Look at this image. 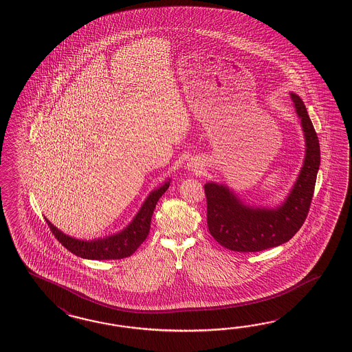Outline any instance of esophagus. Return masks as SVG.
<instances>
[{
    "instance_id": "1",
    "label": "esophagus",
    "mask_w": 352,
    "mask_h": 352,
    "mask_svg": "<svg viewBox=\"0 0 352 352\" xmlns=\"http://www.w3.org/2000/svg\"><path fill=\"white\" fill-rule=\"evenodd\" d=\"M187 166H188L189 172H198L199 169H202V165L197 160H190L188 164H187Z\"/></svg>"
}]
</instances>
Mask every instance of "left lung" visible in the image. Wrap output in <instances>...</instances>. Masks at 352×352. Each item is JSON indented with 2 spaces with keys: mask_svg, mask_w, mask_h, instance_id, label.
<instances>
[{
  "mask_svg": "<svg viewBox=\"0 0 352 352\" xmlns=\"http://www.w3.org/2000/svg\"><path fill=\"white\" fill-rule=\"evenodd\" d=\"M304 132L305 154L287 196L276 206L250 205L226 184L207 182V225L214 239L234 252H259L289 241L308 214L316 187L320 148L300 96L290 93Z\"/></svg>",
  "mask_w": 352,
  "mask_h": 352,
  "instance_id": "1",
  "label": "left lung"
}]
</instances>
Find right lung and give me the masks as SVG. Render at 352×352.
<instances>
[{"mask_svg":"<svg viewBox=\"0 0 352 352\" xmlns=\"http://www.w3.org/2000/svg\"><path fill=\"white\" fill-rule=\"evenodd\" d=\"M169 186H170V178H168L163 184L151 190L148 196L145 198V201L142 202L138 214H135V217L131 220V223L126 228H123L120 232L112 235L90 240L78 239L60 232V229L56 228L47 217L45 220L52 232L54 234V236L60 244L66 247V249H69L71 253L76 254L78 257L96 259V261L129 257L147 238L155 206L159 198L162 197L165 190L169 188Z\"/></svg>","mask_w":352,"mask_h":352,"instance_id":"obj_1","label":"right lung"}]
</instances>
